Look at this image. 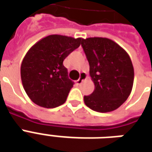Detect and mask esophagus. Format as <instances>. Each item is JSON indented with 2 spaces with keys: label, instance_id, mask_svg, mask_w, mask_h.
Segmentation results:
<instances>
[{
  "label": "esophagus",
  "instance_id": "34e87169",
  "mask_svg": "<svg viewBox=\"0 0 152 152\" xmlns=\"http://www.w3.org/2000/svg\"><path fill=\"white\" fill-rule=\"evenodd\" d=\"M86 79V74H85V73H81V74H80V79L76 80V84H77V85H81V84L83 83V81H84Z\"/></svg>",
  "mask_w": 152,
  "mask_h": 152
}]
</instances>
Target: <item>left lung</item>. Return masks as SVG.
<instances>
[{"instance_id": "left-lung-1", "label": "left lung", "mask_w": 152, "mask_h": 152, "mask_svg": "<svg viewBox=\"0 0 152 152\" xmlns=\"http://www.w3.org/2000/svg\"><path fill=\"white\" fill-rule=\"evenodd\" d=\"M81 45L89 63V74L94 90L84 97L86 105L98 112L115 111L131 94L134 71L130 57L111 39L89 37Z\"/></svg>"}]
</instances>
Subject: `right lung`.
Listing matches in <instances>:
<instances>
[{"mask_svg":"<svg viewBox=\"0 0 152 152\" xmlns=\"http://www.w3.org/2000/svg\"><path fill=\"white\" fill-rule=\"evenodd\" d=\"M82 38L50 35L29 49L21 64V80L32 102L45 108L63 104L73 82L63 60L80 45Z\"/></svg>","mask_w":152,"mask_h":152,"instance_id":"add662e5","label":"right lung"}]
</instances>
